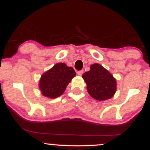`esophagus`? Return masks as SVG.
Listing matches in <instances>:
<instances>
[{
    "label": "esophagus",
    "instance_id": "1",
    "mask_svg": "<svg viewBox=\"0 0 150 150\" xmlns=\"http://www.w3.org/2000/svg\"><path fill=\"white\" fill-rule=\"evenodd\" d=\"M83 73H84V70H79V71H77V74L78 75H80V76H81V75H82V74H83Z\"/></svg>",
    "mask_w": 150,
    "mask_h": 150
}]
</instances>
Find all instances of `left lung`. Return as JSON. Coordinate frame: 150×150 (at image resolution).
Here are the masks:
<instances>
[{
    "label": "left lung",
    "instance_id": "left-lung-1",
    "mask_svg": "<svg viewBox=\"0 0 150 150\" xmlns=\"http://www.w3.org/2000/svg\"><path fill=\"white\" fill-rule=\"evenodd\" d=\"M89 94L98 101L111 99L116 91V80L107 70L98 63L82 75Z\"/></svg>",
    "mask_w": 150,
    "mask_h": 150
}]
</instances>
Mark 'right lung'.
<instances>
[{
  "instance_id": "obj_1",
  "label": "right lung",
  "mask_w": 150,
  "mask_h": 150,
  "mask_svg": "<svg viewBox=\"0 0 150 150\" xmlns=\"http://www.w3.org/2000/svg\"><path fill=\"white\" fill-rule=\"evenodd\" d=\"M75 75L72 67L63 63H56L41 77L39 89L42 95L51 99L60 97Z\"/></svg>"
}]
</instances>
